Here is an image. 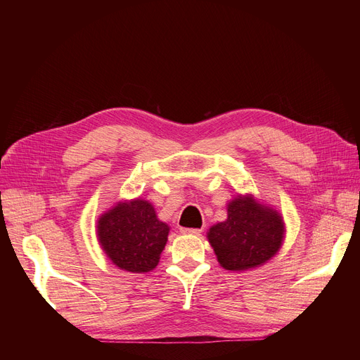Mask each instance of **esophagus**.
<instances>
[{
  "label": "esophagus",
  "mask_w": 360,
  "mask_h": 360,
  "mask_svg": "<svg viewBox=\"0 0 360 360\" xmlns=\"http://www.w3.org/2000/svg\"><path fill=\"white\" fill-rule=\"evenodd\" d=\"M183 234H192V236H200L202 233L201 228H181Z\"/></svg>",
  "instance_id": "esophagus-1"
}]
</instances>
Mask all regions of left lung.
Masks as SVG:
<instances>
[{"mask_svg": "<svg viewBox=\"0 0 360 360\" xmlns=\"http://www.w3.org/2000/svg\"><path fill=\"white\" fill-rule=\"evenodd\" d=\"M207 237L224 269L248 270L278 252L284 224L278 212L238 197L228 204V219L213 225Z\"/></svg>", "mask_w": 360, "mask_h": 360, "instance_id": "left-lung-1", "label": "left lung"}]
</instances>
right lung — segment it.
I'll use <instances>...</instances> for the list:
<instances>
[{
    "label": "right lung",
    "instance_id": "add662e5",
    "mask_svg": "<svg viewBox=\"0 0 360 360\" xmlns=\"http://www.w3.org/2000/svg\"><path fill=\"white\" fill-rule=\"evenodd\" d=\"M99 240L112 263L134 274L153 270L167 245L169 226L143 200L120 202L97 224Z\"/></svg>",
    "mask_w": 360,
    "mask_h": 360
}]
</instances>
